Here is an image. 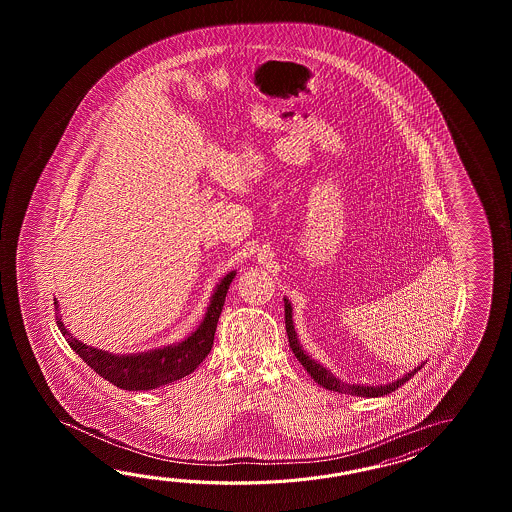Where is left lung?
<instances>
[{
	"label": "left lung",
	"mask_w": 512,
	"mask_h": 512,
	"mask_svg": "<svg viewBox=\"0 0 512 512\" xmlns=\"http://www.w3.org/2000/svg\"><path fill=\"white\" fill-rule=\"evenodd\" d=\"M283 302H285V329H287L289 346L293 349L294 357L300 360V364H302L305 370H307V373L315 379V382H318V384H320L322 388H326V390L338 393H349V395H357V397H381V395H388V393L395 392L399 386H403L404 382L410 381L415 373L425 366V362H423V364H419L414 370L408 371L401 379L388 382V384H381V386L348 384V382L340 381V379H337V377L331 373V370H327L320 362H316L315 359H311V357L305 353L302 344H300V340L296 337V331H294L293 307H291V302H289L287 298H283Z\"/></svg>",
	"instance_id": "8db88e82"
}]
</instances>
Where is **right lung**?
<instances>
[{
	"mask_svg": "<svg viewBox=\"0 0 512 512\" xmlns=\"http://www.w3.org/2000/svg\"><path fill=\"white\" fill-rule=\"evenodd\" d=\"M236 271H230L221 278L216 285L214 293L210 296L207 313L203 322L199 324L190 337L183 342L170 344L164 348L150 349L141 353H128V355H115L109 351L91 348L80 342L67 331L62 316L56 315V326L66 337L67 344L77 353L80 359L86 362L93 371H97L102 379L111 382L120 390L128 392H142V390H155L164 384L179 381L190 375L197 366L207 357L214 344V335L218 327L219 315L225 304V296L229 291L230 283L234 280ZM58 309V302H56Z\"/></svg>",
	"mask_w": 512,
	"mask_h": 512,
	"instance_id": "1",
	"label": "right lung"
}]
</instances>
